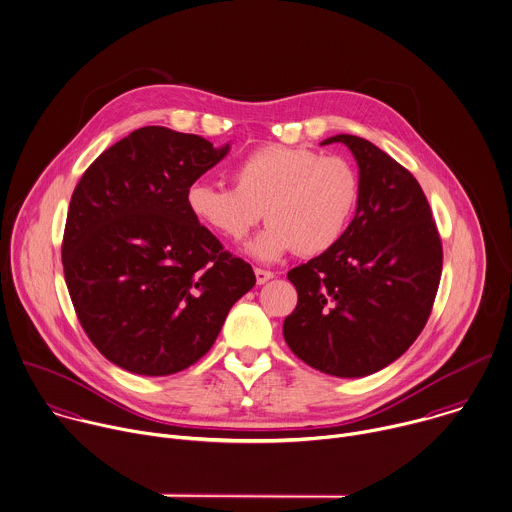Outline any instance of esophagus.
I'll list each match as a JSON object with an SVG mask.
<instances>
[{"label":"esophagus","mask_w":512,"mask_h":512,"mask_svg":"<svg viewBox=\"0 0 512 512\" xmlns=\"http://www.w3.org/2000/svg\"><path fill=\"white\" fill-rule=\"evenodd\" d=\"M254 274H256V282L258 284H266L270 278H274V272L264 270V268H254Z\"/></svg>","instance_id":"obj_1"}]
</instances>
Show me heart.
<instances>
[{
    "instance_id": "obj_1",
    "label": "heart",
    "mask_w": 512,
    "mask_h": 512,
    "mask_svg": "<svg viewBox=\"0 0 512 512\" xmlns=\"http://www.w3.org/2000/svg\"><path fill=\"white\" fill-rule=\"evenodd\" d=\"M230 174L234 186L192 182L186 206L204 228L228 242L244 240L264 216L270 224L250 244L260 260L292 250L306 258L332 250L359 202L353 165L306 147H258L238 159Z\"/></svg>"
}]
</instances>
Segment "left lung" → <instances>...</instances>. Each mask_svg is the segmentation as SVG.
<instances>
[{
	"label": "left lung",
	"mask_w": 512,
	"mask_h": 512,
	"mask_svg": "<svg viewBox=\"0 0 512 512\" xmlns=\"http://www.w3.org/2000/svg\"><path fill=\"white\" fill-rule=\"evenodd\" d=\"M359 167V202L340 242L288 272L298 304L284 340L310 367L363 377L423 332L439 290L443 244L417 178L373 143L336 135Z\"/></svg>",
	"instance_id": "left-lung-1"
}]
</instances>
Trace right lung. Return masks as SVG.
Here are the masks:
<instances>
[{"label": "right lung", "instance_id": "right-lung-1", "mask_svg": "<svg viewBox=\"0 0 512 512\" xmlns=\"http://www.w3.org/2000/svg\"><path fill=\"white\" fill-rule=\"evenodd\" d=\"M226 153L198 135L143 127L73 190L61 244L67 290L87 338L131 373L196 363L256 284L252 266L186 206L188 186Z\"/></svg>", "mask_w": 512, "mask_h": 512}]
</instances>
